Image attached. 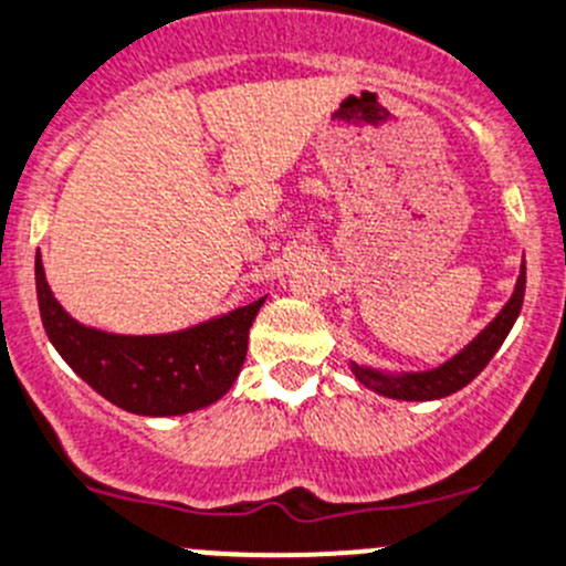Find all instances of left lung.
I'll list each match as a JSON object with an SVG mask.
<instances>
[{"label":"left lung","instance_id":"1","mask_svg":"<svg viewBox=\"0 0 566 566\" xmlns=\"http://www.w3.org/2000/svg\"><path fill=\"white\" fill-rule=\"evenodd\" d=\"M525 298V260L520 268L517 284H514L512 298L506 301L501 312L495 315V321L473 339V343L464 345L457 356H451L448 361H442L434 370H417V373H392V370H378V367L359 365V361H348L350 373L356 376V381L365 384L373 392L384 395V398L395 400H437L446 398V395L459 392L462 387H468L486 365H490L492 356L497 354V348L503 345V339L512 332L514 321H517L520 310H523Z\"/></svg>","mask_w":566,"mask_h":566}]
</instances>
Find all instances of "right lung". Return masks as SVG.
<instances>
[{
  "label": "right lung",
  "instance_id": "1",
  "mask_svg": "<svg viewBox=\"0 0 566 566\" xmlns=\"http://www.w3.org/2000/svg\"><path fill=\"white\" fill-rule=\"evenodd\" d=\"M43 328L71 370L118 409L174 417L216 403L238 378L249 328L265 298L168 334H113L74 321L54 298L35 256Z\"/></svg>",
  "mask_w": 566,
  "mask_h": 566
}]
</instances>
